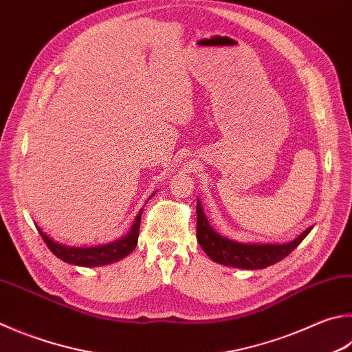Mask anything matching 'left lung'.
<instances>
[{"instance_id": "1", "label": "left lung", "mask_w": 352, "mask_h": 352, "mask_svg": "<svg viewBox=\"0 0 352 352\" xmlns=\"http://www.w3.org/2000/svg\"><path fill=\"white\" fill-rule=\"evenodd\" d=\"M306 229L289 243H243L228 239L209 225L203 212L201 201L197 198V241L215 263L239 267V270H265L287 257L311 232Z\"/></svg>"}]
</instances>
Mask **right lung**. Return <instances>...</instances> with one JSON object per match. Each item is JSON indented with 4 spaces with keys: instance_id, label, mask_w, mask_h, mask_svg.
Listing matches in <instances>:
<instances>
[{
    "instance_id": "right-lung-1",
    "label": "right lung",
    "mask_w": 352,
    "mask_h": 352,
    "mask_svg": "<svg viewBox=\"0 0 352 352\" xmlns=\"http://www.w3.org/2000/svg\"><path fill=\"white\" fill-rule=\"evenodd\" d=\"M155 192H152L151 197H154ZM149 197V200H151ZM143 209H140L135 220H133L129 232L118 240L106 243V245H95V246H69L63 245V243L54 240L49 237L46 232L41 231V228H38V232L41 234V237L46 243L47 248L52 251L60 260L66 261L69 265L82 266V267H97L111 265L124 258L129 255L133 249L137 248L138 241V232H140V221H142Z\"/></svg>"
}]
</instances>
